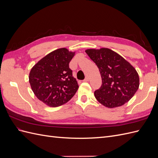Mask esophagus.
Returning <instances> with one entry per match:
<instances>
[{"label": "esophagus", "instance_id": "obj_1", "mask_svg": "<svg viewBox=\"0 0 158 158\" xmlns=\"http://www.w3.org/2000/svg\"><path fill=\"white\" fill-rule=\"evenodd\" d=\"M88 81H89V78L88 77H85V79L84 80V82H88Z\"/></svg>", "mask_w": 158, "mask_h": 158}]
</instances>
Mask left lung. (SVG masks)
<instances>
[{"instance_id": "left-lung-1", "label": "left lung", "mask_w": 158, "mask_h": 158, "mask_svg": "<svg viewBox=\"0 0 158 158\" xmlns=\"http://www.w3.org/2000/svg\"><path fill=\"white\" fill-rule=\"evenodd\" d=\"M85 52L98 67L102 84L94 92L98 101L109 108L128 102L139 87L136 69L114 51L107 49H87Z\"/></svg>"}]
</instances>
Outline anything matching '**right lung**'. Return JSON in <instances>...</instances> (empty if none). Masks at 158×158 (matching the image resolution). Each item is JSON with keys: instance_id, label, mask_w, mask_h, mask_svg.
Masks as SVG:
<instances>
[{"instance_id": "right-lung-1", "label": "right lung", "mask_w": 158, "mask_h": 158, "mask_svg": "<svg viewBox=\"0 0 158 158\" xmlns=\"http://www.w3.org/2000/svg\"><path fill=\"white\" fill-rule=\"evenodd\" d=\"M75 52L66 48L50 52L31 69L29 82L35 96L50 107L62 106L73 98L78 84L69 63Z\"/></svg>"}]
</instances>
